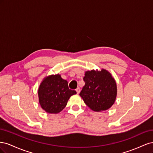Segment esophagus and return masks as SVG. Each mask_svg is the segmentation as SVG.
<instances>
[{"mask_svg":"<svg viewBox=\"0 0 153 153\" xmlns=\"http://www.w3.org/2000/svg\"><path fill=\"white\" fill-rule=\"evenodd\" d=\"M76 93H77L78 94H79V93H80V88H79V87H78L77 89H76Z\"/></svg>","mask_w":153,"mask_h":153,"instance_id":"1","label":"esophagus"}]
</instances>
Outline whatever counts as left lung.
Returning <instances> with one entry per match:
<instances>
[{
  "mask_svg": "<svg viewBox=\"0 0 153 153\" xmlns=\"http://www.w3.org/2000/svg\"><path fill=\"white\" fill-rule=\"evenodd\" d=\"M85 85L80 96L84 103L95 112L109 109L116 100L117 84L111 73L105 69L85 72Z\"/></svg>",
  "mask_w": 153,
  "mask_h": 153,
  "instance_id": "obj_1",
  "label": "left lung"
}]
</instances>
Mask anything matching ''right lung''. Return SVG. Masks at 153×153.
<instances>
[{"label":"right lung","mask_w":153,"mask_h":153,"mask_svg":"<svg viewBox=\"0 0 153 153\" xmlns=\"http://www.w3.org/2000/svg\"><path fill=\"white\" fill-rule=\"evenodd\" d=\"M76 94L69 89L68 82L61 75H51L44 78L38 89L39 103L41 107L49 114H58L65 108L68 101Z\"/></svg>","instance_id":"right-lung-1"}]
</instances>
